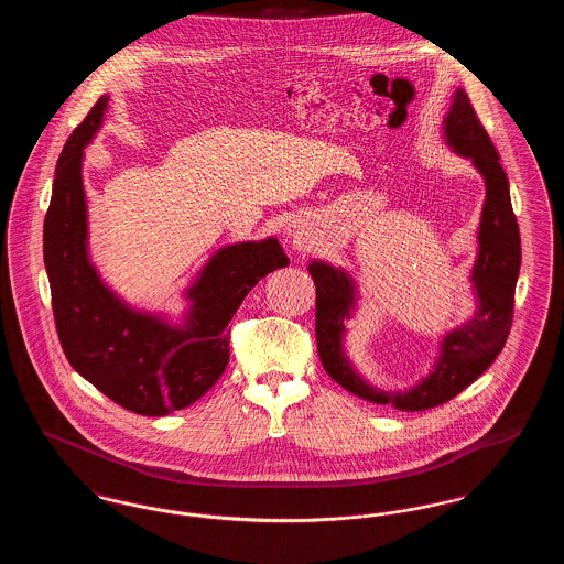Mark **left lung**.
<instances>
[{
    "label": "left lung",
    "instance_id": "8db88e82",
    "mask_svg": "<svg viewBox=\"0 0 564 564\" xmlns=\"http://www.w3.org/2000/svg\"><path fill=\"white\" fill-rule=\"evenodd\" d=\"M444 129L456 152L471 159L482 173L486 203L480 224V253L474 267V285L480 297V311L471 322L446 336L435 372L405 393H387L368 387L352 372L340 347L345 319L349 317V306H352L349 276L323 262H313L308 267L317 288L315 336L325 372L361 400L391 403L405 412L430 410L453 400L490 368L510 336L513 294L522 260L520 230L511 209L508 175L465 90H456Z\"/></svg>",
    "mask_w": 564,
    "mask_h": 564
}]
</instances>
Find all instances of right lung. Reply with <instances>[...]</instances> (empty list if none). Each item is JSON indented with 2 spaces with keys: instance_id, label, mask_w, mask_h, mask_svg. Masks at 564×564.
Returning <instances> with one entry per match:
<instances>
[{
  "instance_id": "obj_1",
  "label": "right lung",
  "mask_w": 564,
  "mask_h": 564,
  "mask_svg": "<svg viewBox=\"0 0 564 564\" xmlns=\"http://www.w3.org/2000/svg\"><path fill=\"white\" fill-rule=\"evenodd\" d=\"M106 108L104 95L69 134L56 162L44 219L54 325L78 375L134 414L162 416L196 402L214 387L230 361L228 323L242 297L290 260L276 239L221 249L189 290L194 306L186 329H171L127 308L86 258L82 150L99 129Z\"/></svg>"
}]
</instances>
